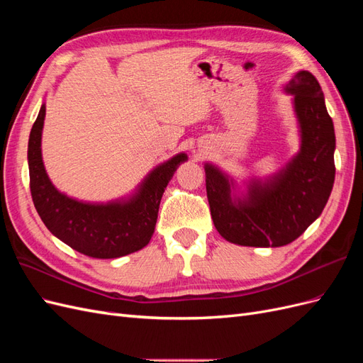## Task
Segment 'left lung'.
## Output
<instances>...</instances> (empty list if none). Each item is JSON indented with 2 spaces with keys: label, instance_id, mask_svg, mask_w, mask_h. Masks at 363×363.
Masks as SVG:
<instances>
[{
  "label": "left lung",
  "instance_id": "8db88e82",
  "mask_svg": "<svg viewBox=\"0 0 363 363\" xmlns=\"http://www.w3.org/2000/svg\"><path fill=\"white\" fill-rule=\"evenodd\" d=\"M284 92L292 95L300 150L265 179L247 180L245 191L213 163H204L213 224L225 240L244 247H283L320 216L335 183V127L320 83L298 71Z\"/></svg>",
  "mask_w": 363,
  "mask_h": 363
}]
</instances>
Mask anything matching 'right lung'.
Listing matches in <instances>:
<instances>
[{"label": "right lung", "instance_id": "1", "mask_svg": "<svg viewBox=\"0 0 363 363\" xmlns=\"http://www.w3.org/2000/svg\"><path fill=\"white\" fill-rule=\"evenodd\" d=\"M45 103L28 139L30 191L36 211L50 232L84 256L116 259L148 245L155 233L162 195L174 172L188 155L179 152L151 169L138 188L107 203L72 199L54 186L42 160V130Z\"/></svg>", "mask_w": 363, "mask_h": 363}]
</instances>
